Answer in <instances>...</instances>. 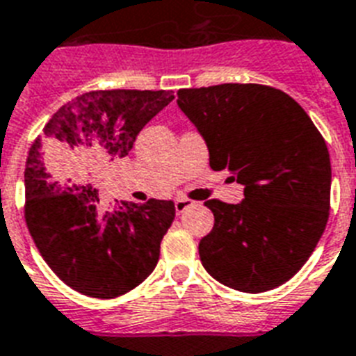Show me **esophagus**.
<instances>
[{
  "label": "esophagus",
  "mask_w": 356,
  "mask_h": 356,
  "mask_svg": "<svg viewBox=\"0 0 356 356\" xmlns=\"http://www.w3.org/2000/svg\"><path fill=\"white\" fill-rule=\"evenodd\" d=\"M195 205V202L193 200H187V198H176L175 200V209H176V214H181L185 209H189V207H193Z\"/></svg>",
  "instance_id": "obj_1"
}]
</instances>
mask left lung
Wrapping results in <instances>:
<instances>
[{
    "mask_svg": "<svg viewBox=\"0 0 356 356\" xmlns=\"http://www.w3.org/2000/svg\"><path fill=\"white\" fill-rule=\"evenodd\" d=\"M178 107L209 151L214 171L243 185L240 204L207 200L214 227L202 266L243 293L286 284L307 262L330 216L331 161L304 108L273 87L224 83L178 90Z\"/></svg>",
    "mask_w": 356,
    "mask_h": 356,
    "instance_id": "8db88e82",
    "label": "left lung"
}]
</instances>
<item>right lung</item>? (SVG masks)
Listing matches in <instances>:
<instances>
[{"label":"right lung","mask_w":356,"mask_h":356,"mask_svg":"<svg viewBox=\"0 0 356 356\" xmlns=\"http://www.w3.org/2000/svg\"><path fill=\"white\" fill-rule=\"evenodd\" d=\"M172 99V90L85 92L63 105L32 143L26 227L49 267L81 295L114 298L156 267L175 204L152 198L105 209L94 180L127 156L138 132Z\"/></svg>","instance_id":"right-lung-1"}]
</instances>
